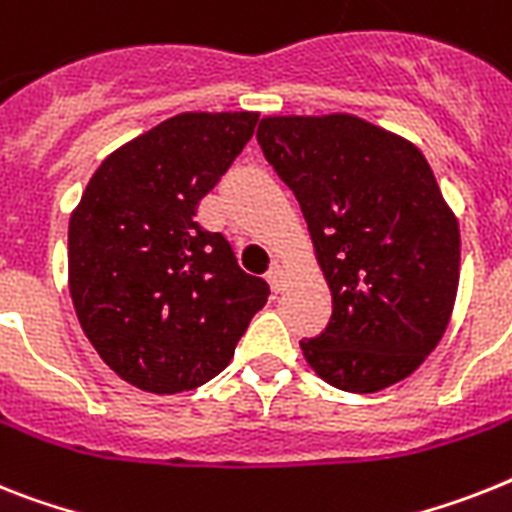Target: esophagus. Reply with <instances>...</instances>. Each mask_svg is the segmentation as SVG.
Wrapping results in <instances>:
<instances>
[{
	"mask_svg": "<svg viewBox=\"0 0 512 512\" xmlns=\"http://www.w3.org/2000/svg\"><path fill=\"white\" fill-rule=\"evenodd\" d=\"M266 282L272 285L274 293H280L282 287H285V269L280 264H272V269L266 272Z\"/></svg>",
	"mask_w": 512,
	"mask_h": 512,
	"instance_id": "1",
	"label": "esophagus"
}]
</instances>
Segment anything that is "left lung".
I'll return each mask as SVG.
<instances>
[{
	"label": "left lung",
	"mask_w": 512,
	"mask_h": 512,
	"mask_svg": "<svg viewBox=\"0 0 512 512\" xmlns=\"http://www.w3.org/2000/svg\"><path fill=\"white\" fill-rule=\"evenodd\" d=\"M266 162L301 204L332 293L301 340L327 384L369 395L411 377L445 335L460 277L458 219L424 154L353 117H264Z\"/></svg>",
	"instance_id": "obj_1"
}]
</instances>
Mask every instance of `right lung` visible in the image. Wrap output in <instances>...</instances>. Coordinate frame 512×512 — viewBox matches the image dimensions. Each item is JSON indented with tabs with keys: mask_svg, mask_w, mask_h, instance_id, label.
I'll return each mask as SVG.
<instances>
[{
	"mask_svg": "<svg viewBox=\"0 0 512 512\" xmlns=\"http://www.w3.org/2000/svg\"><path fill=\"white\" fill-rule=\"evenodd\" d=\"M256 112H185L109 154L67 230L78 322L109 369L156 395L196 390L269 298L230 240L196 222L246 149Z\"/></svg>",
	"mask_w": 512,
	"mask_h": 512,
	"instance_id": "obj_1",
	"label": "right lung"
}]
</instances>
